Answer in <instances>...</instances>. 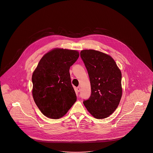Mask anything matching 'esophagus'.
I'll list each match as a JSON object with an SVG mask.
<instances>
[{"instance_id":"obj_1","label":"esophagus","mask_w":153,"mask_h":153,"mask_svg":"<svg viewBox=\"0 0 153 153\" xmlns=\"http://www.w3.org/2000/svg\"><path fill=\"white\" fill-rule=\"evenodd\" d=\"M76 90H77V92H79L80 91V88L79 87H78L76 88Z\"/></svg>"}]
</instances>
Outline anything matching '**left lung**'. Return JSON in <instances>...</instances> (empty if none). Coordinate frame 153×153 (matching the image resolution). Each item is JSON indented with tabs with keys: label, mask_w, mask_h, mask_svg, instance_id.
<instances>
[{
	"label": "left lung",
	"mask_w": 153,
	"mask_h": 153,
	"mask_svg": "<svg viewBox=\"0 0 153 153\" xmlns=\"http://www.w3.org/2000/svg\"><path fill=\"white\" fill-rule=\"evenodd\" d=\"M80 56L88 71L91 94L83 103L98 119L108 117L119 105L122 95L121 71L109 55L94 50H84Z\"/></svg>",
	"instance_id": "8db88e82"
}]
</instances>
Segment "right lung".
Returning a JSON list of instances; mask_svg holds the SVG:
<instances>
[{
  "label": "right lung",
  "instance_id": "1",
  "mask_svg": "<svg viewBox=\"0 0 153 153\" xmlns=\"http://www.w3.org/2000/svg\"><path fill=\"white\" fill-rule=\"evenodd\" d=\"M79 56L77 50L55 48L44 55L34 71L32 96L46 117H63L77 100L69 68Z\"/></svg>",
  "mask_w": 153,
  "mask_h": 153
}]
</instances>
